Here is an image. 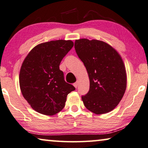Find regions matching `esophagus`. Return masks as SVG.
<instances>
[{
	"label": "esophagus",
	"mask_w": 148,
	"mask_h": 148,
	"mask_svg": "<svg viewBox=\"0 0 148 148\" xmlns=\"http://www.w3.org/2000/svg\"><path fill=\"white\" fill-rule=\"evenodd\" d=\"M78 85H79V82L78 81H77L76 83H75L74 84H73V85H74V87H75V88H77V86H78Z\"/></svg>",
	"instance_id": "esophagus-1"
}]
</instances>
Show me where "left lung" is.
<instances>
[{"label": "left lung", "instance_id": "obj_1", "mask_svg": "<svg viewBox=\"0 0 148 148\" xmlns=\"http://www.w3.org/2000/svg\"><path fill=\"white\" fill-rule=\"evenodd\" d=\"M75 49L89 78V91L81 97L85 108L97 115L112 111L127 86L125 67L120 55L107 42L96 39L75 40Z\"/></svg>", "mask_w": 148, "mask_h": 148}]
</instances>
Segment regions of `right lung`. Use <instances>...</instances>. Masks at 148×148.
<instances>
[{
	"label": "right lung",
	"instance_id": "add662e5",
	"mask_svg": "<svg viewBox=\"0 0 148 148\" xmlns=\"http://www.w3.org/2000/svg\"><path fill=\"white\" fill-rule=\"evenodd\" d=\"M71 40H57L35 46L21 65L19 85L21 93L38 113L53 115L63 110L67 96L75 88L64 80L59 65L73 47Z\"/></svg>",
	"mask_w": 148,
	"mask_h": 148
}]
</instances>
